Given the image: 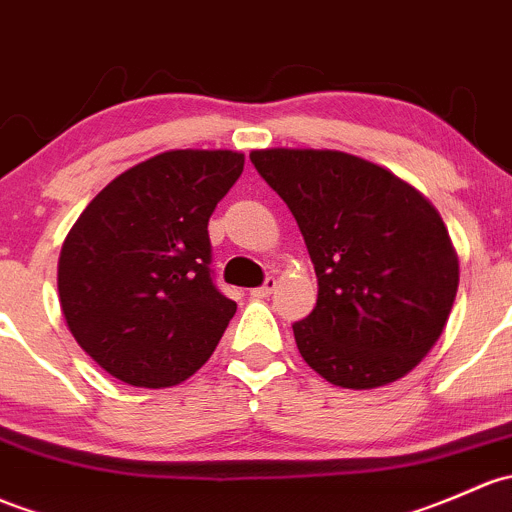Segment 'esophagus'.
<instances>
[{
  "mask_svg": "<svg viewBox=\"0 0 512 512\" xmlns=\"http://www.w3.org/2000/svg\"><path fill=\"white\" fill-rule=\"evenodd\" d=\"M274 287H277V282H274V277H267L265 282L260 284V287L252 289L250 297H255V299H265V297H270V294L274 292Z\"/></svg>",
  "mask_w": 512,
  "mask_h": 512,
  "instance_id": "1",
  "label": "esophagus"
}]
</instances>
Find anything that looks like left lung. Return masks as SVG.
<instances>
[{"instance_id":"obj_1","label":"left lung","mask_w":512,"mask_h":512,"mask_svg":"<svg viewBox=\"0 0 512 512\" xmlns=\"http://www.w3.org/2000/svg\"><path fill=\"white\" fill-rule=\"evenodd\" d=\"M250 161L287 203L319 279L292 324L301 358L328 383H395L444 331L459 260L432 203L370 161L316 149H260Z\"/></svg>"}]
</instances>
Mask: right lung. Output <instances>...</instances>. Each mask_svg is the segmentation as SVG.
I'll use <instances>...</instances> for the list:
<instances>
[{
    "mask_svg": "<svg viewBox=\"0 0 512 512\" xmlns=\"http://www.w3.org/2000/svg\"><path fill=\"white\" fill-rule=\"evenodd\" d=\"M238 152L176 149L110 181L63 242L58 297L73 338L112 378L171 387L211 358L235 304L215 284L208 220Z\"/></svg>",
    "mask_w": 512,
    "mask_h": 512,
    "instance_id": "right-lung-1",
    "label": "right lung"
}]
</instances>
